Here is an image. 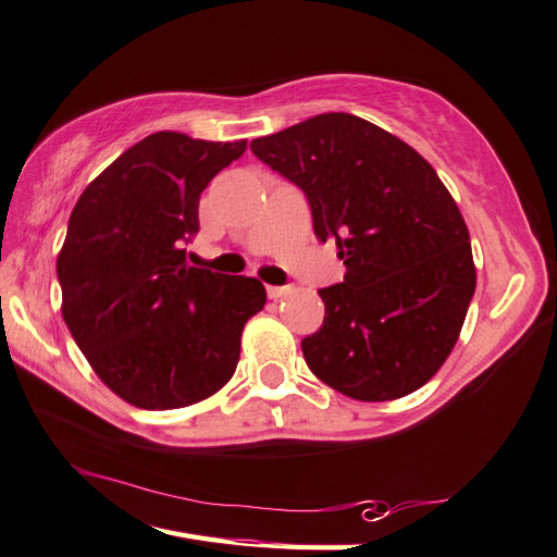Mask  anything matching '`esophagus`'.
I'll return each instance as SVG.
<instances>
[{"instance_id":"esophagus-1","label":"esophagus","mask_w":557,"mask_h":557,"mask_svg":"<svg viewBox=\"0 0 557 557\" xmlns=\"http://www.w3.org/2000/svg\"><path fill=\"white\" fill-rule=\"evenodd\" d=\"M289 295V287H268V297L270 299H280V297H287Z\"/></svg>"}]
</instances>
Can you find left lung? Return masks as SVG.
Listing matches in <instances>:
<instances>
[{
  "label": "left lung",
  "instance_id": "obj_1",
  "mask_svg": "<svg viewBox=\"0 0 557 557\" xmlns=\"http://www.w3.org/2000/svg\"><path fill=\"white\" fill-rule=\"evenodd\" d=\"M250 150L305 191L313 234L336 240L346 265L341 285L319 289L323 326L301 341L309 370L360 401L423 387L450 356L478 282L468 226L436 170L343 111Z\"/></svg>",
  "mask_w": 557,
  "mask_h": 557
}]
</instances>
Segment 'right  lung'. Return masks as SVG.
I'll use <instances>...</instances> for the list:
<instances>
[{
  "instance_id": "1",
  "label": "right lung",
  "mask_w": 557,
  "mask_h": 557,
  "mask_svg": "<svg viewBox=\"0 0 557 557\" xmlns=\"http://www.w3.org/2000/svg\"><path fill=\"white\" fill-rule=\"evenodd\" d=\"M246 150L158 131L89 182L58 256L63 319L107 387L140 409H180L234 377L256 277L187 265L199 195Z\"/></svg>"
}]
</instances>
